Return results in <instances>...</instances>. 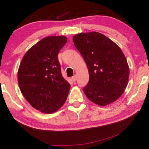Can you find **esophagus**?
I'll return each mask as SVG.
<instances>
[{
    "instance_id": "1",
    "label": "esophagus",
    "mask_w": 149,
    "mask_h": 149,
    "mask_svg": "<svg viewBox=\"0 0 149 149\" xmlns=\"http://www.w3.org/2000/svg\"><path fill=\"white\" fill-rule=\"evenodd\" d=\"M72 79V80L74 81H76V79H77V76H76V75H74V76H73Z\"/></svg>"
}]
</instances>
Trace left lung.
Returning <instances> with one entry per match:
<instances>
[{"instance_id": "left-lung-1", "label": "left lung", "mask_w": 149, "mask_h": 149, "mask_svg": "<svg viewBox=\"0 0 149 149\" xmlns=\"http://www.w3.org/2000/svg\"><path fill=\"white\" fill-rule=\"evenodd\" d=\"M73 41L90 75L84 94L99 106L114 102L124 93L129 77V68L120 48L97 32L75 35Z\"/></svg>"}]
</instances>
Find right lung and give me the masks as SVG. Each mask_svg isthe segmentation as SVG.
Listing matches in <instances>:
<instances>
[{
    "instance_id": "right-lung-1",
    "label": "right lung",
    "mask_w": 149,
    "mask_h": 149,
    "mask_svg": "<svg viewBox=\"0 0 149 149\" xmlns=\"http://www.w3.org/2000/svg\"><path fill=\"white\" fill-rule=\"evenodd\" d=\"M65 36H49L31 47L18 70L22 94L35 109L46 114L58 110L68 96L70 84L63 78L57 55L67 43Z\"/></svg>"
}]
</instances>
